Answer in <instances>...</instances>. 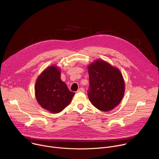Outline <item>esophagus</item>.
I'll use <instances>...</instances> for the list:
<instances>
[{
	"label": "esophagus",
	"instance_id": "obj_1",
	"mask_svg": "<svg viewBox=\"0 0 159 159\" xmlns=\"http://www.w3.org/2000/svg\"><path fill=\"white\" fill-rule=\"evenodd\" d=\"M84 91H85V90H84V89L83 87H80V88L78 90H77L78 93H79V92H82V93H84Z\"/></svg>",
	"mask_w": 159,
	"mask_h": 159
}]
</instances>
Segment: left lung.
Wrapping results in <instances>:
<instances>
[{
	"mask_svg": "<svg viewBox=\"0 0 159 159\" xmlns=\"http://www.w3.org/2000/svg\"><path fill=\"white\" fill-rule=\"evenodd\" d=\"M89 87L87 95L94 107L109 111L121 102L125 93V82L118 69L97 60L88 66Z\"/></svg>",
	"mask_w": 159,
	"mask_h": 159,
	"instance_id": "8db88e82",
	"label": "left lung"
}]
</instances>
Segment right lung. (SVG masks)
Segmentation results:
<instances>
[{
    "instance_id": "add662e5",
    "label": "right lung",
    "mask_w": 159,
    "mask_h": 159,
    "mask_svg": "<svg viewBox=\"0 0 159 159\" xmlns=\"http://www.w3.org/2000/svg\"><path fill=\"white\" fill-rule=\"evenodd\" d=\"M35 95L43 108L58 113L69 104L75 93L69 90L61 81L60 70L52 65L38 78L35 84Z\"/></svg>"
}]
</instances>
